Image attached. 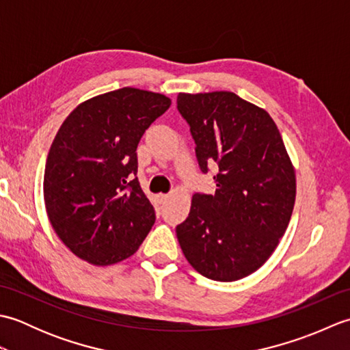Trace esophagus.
I'll return each mask as SVG.
<instances>
[{"label": "esophagus", "mask_w": 350, "mask_h": 350, "mask_svg": "<svg viewBox=\"0 0 350 350\" xmlns=\"http://www.w3.org/2000/svg\"><path fill=\"white\" fill-rule=\"evenodd\" d=\"M168 194H159L158 196V202H159V204H163V203H165L167 202V200H168Z\"/></svg>", "instance_id": "esophagus-1"}]
</instances>
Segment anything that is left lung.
Masks as SVG:
<instances>
[{"mask_svg":"<svg viewBox=\"0 0 350 350\" xmlns=\"http://www.w3.org/2000/svg\"><path fill=\"white\" fill-rule=\"evenodd\" d=\"M177 109L200 168H218L215 196H192L176 227L180 248L206 278L248 277L272 256L293 212L296 174L281 133L266 109L233 92L179 93Z\"/></svg>","mask_w":350,"mask_h":350,"instance_id":"8db88e82","label":"left lung"}]
</instances>
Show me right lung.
<instances>
[{"mask_svg": "<svg viewBox=\"0 0 350 350\" xmlns=\"http://www.w3.org/2000/svg\"><path fill=\"white\" fill-rule=\"evenodd\" d=\"M170 105L165 94L133 87L98 94L72 111L52 141L44 207L60 241L87 263L133 256L154 224L135 177L137 147Z\"/></svg>", "mask_w": 350, "mask_h": 350, "instance_id": "obj_1", "label": "right lung"}]
</instances>
